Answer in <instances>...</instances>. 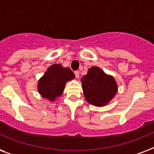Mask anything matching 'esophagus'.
Here are the masks:
<instances>
[{
    "instance_id": "34e87169",
    "label": "esophagus",
    "mask_w": 154,
    "mask_h": 154,
    "mask_svg": "<svg viewBox=\"0 0 154 154\" xmlns=\"http://www.w3.org/2000/svg\"><path fill=\"white\" fill-rule=\"evenodd\" d=\"M75 75L76 78H79V71H75Z\"/></svg>"
}]
</instances>
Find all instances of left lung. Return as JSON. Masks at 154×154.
Listing matches in <instances>:
<instances>
[{
    "instance_id": "obj_1",
    "label": "left lung",
    "mask_w": 154,
    "mask_h": 154,
    "mask_svg": "<svg viewBox=\"0 0 154 154\" xmlns=\"http://www.w3.org/2000/svg\"><path fill=\"white\" fill-rule=\"evenodd\" d=\"M81 82L86 101L95 106H106L118 91L113 76L107 75L96 66L91 67Z\"/></svg>"
}]
</instances>
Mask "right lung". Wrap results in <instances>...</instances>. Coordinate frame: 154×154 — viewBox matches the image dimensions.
Returning a JSON list of instances; mask_svg holds the SVG:
<instances>
[{
    "label": "right lung",
    "mask_w": 154,
    "mask_h": 154,
    "mask_svg": "<svg viewBox=\"0 0 154 154\" xmlns=\"http://www.w3.org/2000/svg\"><path fill=\"white\" fill-rule=\"evenodd\" d=\"M75 78V74L69 68H64L60 64H54L38 80V91L42 97L54 102L63 94L65 84Z\"/></svg>",
    "instance_id": "add662e5"
}]
</instances>
